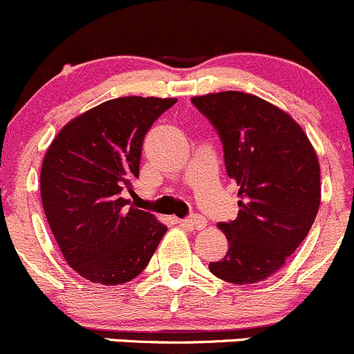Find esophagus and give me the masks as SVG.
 Returning a JSON list of instances; mask_svg holds the SVG:
<instances>
[{
    "mask_svg": "<svg viewBox=\"0 0 354 354\" xmlns=\"http://www.w3.org/2000/svg\"><path fill=\"white\" fill-rule=\"evenodd\" d=\"M184 223L185 225L192 227V229H196V230H203L206 227V218L201 215H194V216H191V218L185 220Z\"/></svg>",
    "mask_w": 354,
    "mask_h": 354,
    "instance_id": "34e87169",
    "label": "esophagus"
}]
</instances>
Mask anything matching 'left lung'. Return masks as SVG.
I'll return each mask as SVG.
<instances>
[{
  "label": "left lung",
  "mask_w": 354,
  "mask_h": 354,
  "mask_svg": "<svg viewBox=\"0 0 354 354\" xmlns=\"http://www.w3.org/2000/svg\"><path fill=\"white\" fill-rule=\"evenodd\" d=\"M191 101L218 132L241 198L237 218L218 223L229 250L209 272L257 284L284 267L313 225L322 198L317 153L291 115L254 94L222 91Z\"/></svg>",
  "instance_id": "obj_1"
}]
</instances>
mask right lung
<instances>
[{
    "mask_svg": "<svg viewBox=\"0 0 354 354\" xmlns=\"http://www.w3.org/2000/svg\"><path fill=\"white\" fill-rule=\"evenodd\" d=\"M176 97L125 96L72 118L41 167L44 215L66 263L86 281L117 286L138 277L165 236L155 215L129 206L142 141Z\"/></svg>",
    "mask_w": 354,
    "mask_h": 354,
    "instance_id": "add662e5",
    "label": "right lung"
}]
</instances>
